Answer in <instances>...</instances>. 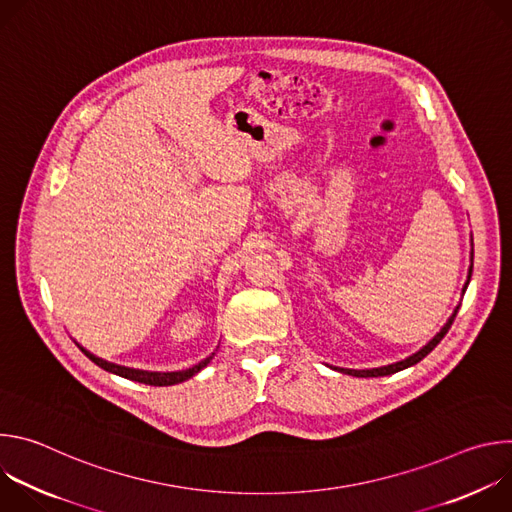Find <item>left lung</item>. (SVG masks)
I'll return each mask as SVG.
<instances>
[{"instance_id":"8db88e82","label":"left lung","mask_w":512,"mask_h":512,"mask_svg":"<svg viewBox=\"0 0 512 512\" xmlns=\"http://www.w3.org/2000/svg\"><path fill=\"white\" fill-rule=\"evenodd\" d=\"M472 257H474V253H472ZM470 275H472V265H470V273H468V281H466V285H464V291H466V287H468V283H470ZM456 314H458V308H456V312L452 314V318L448 320V324L442 328V332L437 334L427 346H423L419 352H415L413 356H409V358H405V360H401V362H395V364H389V367H381V369H371V371H350V369H340V373H346V375H352V377H385V375H393V373H397V371H403V369H407V367H411V364H415V362H419L421 358H425L437 344L442 342V338L448 334V330H450V326L454 324V318H456Z\"/></svg>"}]
</instances>
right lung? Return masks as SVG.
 Segmentation results:
<instances>
[{
  "label": "right lung",
  "instance_id": "1",
  "mask_svg": "<svg viewBox=\"0 0 512 512\" xmlns=\"http://www.w3.org/2000/svg\"><path fill=\"white\" fill-rule=\"evenodd\" d=\"M95 364H99L101 369L109 371V373H115L123 379H129V381H137V383H143V385H154V387H168V385H176V383H182L186 379H190L192 375H196L200 369H204L206 364L210 362L212 356L204 358L202 362L194 364L192 369H186V371H178V373H150V371H137V369H127V367H119V364H113V362H107L103 358H97L95 354H91L89 350H85L83 346H79Z\"/></svg>",
  "mask_w": 512,
  "mask_h": 512
}]
</instances>
